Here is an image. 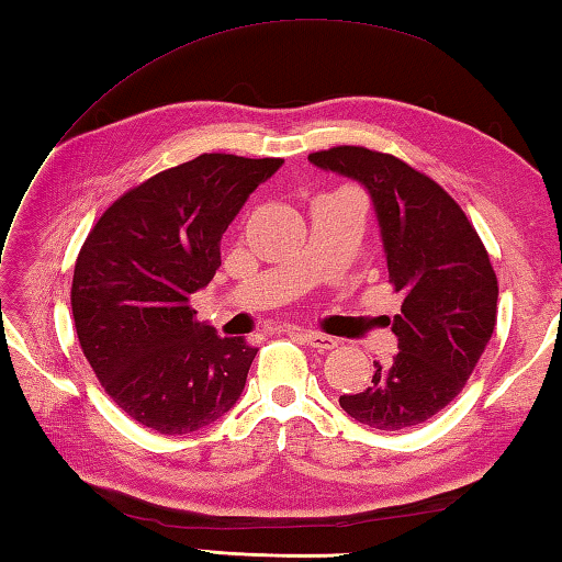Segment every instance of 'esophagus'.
Listing matches in <instances>:
<instances>
[{
  "instance_id": "esophagus-1",
  "label": "esophagus",
  "mask_w": 562,
  "mask_h": 562,
  "mask_svg": "<svg viewBox=\"0 0 562 562\" xmlns=\"http://www.w3.org/2000/svg\"><path fill=\"white\" fill-rule=\"evenodd\" d=\"M290 336L302 340L306 345H312L318 352H328L333 348H338V340L326 336V333H314V330H304V328H290Z\"/></svg>"
}]
</instances>
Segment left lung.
I'll return each mask as SVG.
<instances>
[{
  "label": "left lung",
  "instance_id": "8db88e82",
  "mask_svg": "<svg viewBox=\"0 0 562 562\" xmlns=\"http://www.w3.org/2000/svg\"><path fill=\"white\" fill-rule=\"evenodd\" d=\"M308 161L360 181L374 200L389 282L403 294L393 362L340 408L374 429H405L463 391L497 324V278L475 226L445 188L393 154L340 145Z\"/></svg>",
  "mask_w": 562,
  "mask_h": 562
}]
</instances>
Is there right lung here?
I'll list each match as a JSON object with an SVG mask.
<instances>
[{
    "label": "right lung",
    "mask_w": 562,
    "mask_h": 562,
    "mask_svg": "<svg viewBox=\"0 0 562 562\" xmlns=\"http://www.w3.org/2000/svg\"><path fill=\"white\" fill-rule=\"evenodd\" d=\"M282 159L200 154L130 188L83 241L71 316L93 374L135 423L188 435L232 408L256 348L200 324L190 294L222 266V234Z\"/></svg>",
    "instance_id": "right-lung-1"
}]
</instances>
